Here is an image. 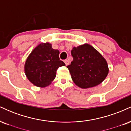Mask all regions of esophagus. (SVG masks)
Here are the masks:
<instances>
[{
  "mask_svg": "<svg viewBox=\"0 0 131 131\" xmlns=\"http://www.w3.org/2000/svg\"><path fill=\"white\" fill-rule=\"evenodd\" d=\"M64 63H65V64L67 66L68 65V64H69V61L68 60H64Z\"/></svg>",
  "mask_w": 131,
  "mask_h": 131,
  "instance_id": "esophagus-1",
  "label": "esophagus"
}]
</instances>
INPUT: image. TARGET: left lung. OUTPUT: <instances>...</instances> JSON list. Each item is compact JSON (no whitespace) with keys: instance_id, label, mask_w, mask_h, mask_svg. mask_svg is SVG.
I'll return each mask as SVG.
<instances>
[{"instance_id":"8db88e82","label":"left lung","mask_w":131,"mask_h":131,"mask_svg":"<svg viewBox=\"0 0 131 131\" xmlns=\"http://www.w3.org/2000/svg\"><path fill=\"white\" fill-rule=\"evenodd\" d=\"M73 60L68 65L72 80L77 86L88 89L102 83L108 74L109 69L104 57L88 43L73 48Z\"/></svg>"}]
</instances>
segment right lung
Segmentation results:
<instances>
[{
  "label": "right lung",
  "instance_id": "right-lung-1",
  "mask_svg": "<svg viewBox=\"0 0 131 131\" xmlns=\"http://www.w3.org/2000/svg\"><path fill=\"white\" fill-rule=\"evenodd\" d=\"M60 52L49 42L40 43L33 49L25 64V72L30 82L39 88H46L55 78L57 70L64 66L60 60Z\"/></svg>",
  "mask_w": 131,
  "mask_h": 131
}]
</instances>
